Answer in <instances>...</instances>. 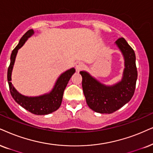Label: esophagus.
Wrapping results in <instances>:
<instances>
[{
    "label": "esophagus",
    "mask_w": 153,
    "mask_h": 153,
    "mask_svg": "<svg viewBox=\"0 0 153 153\" xmlns=\"http://www.w3.org/2000/svg\"><path fill=\"white\" fill-rule=\"evenodd\" d=\"M83 68H84V64L82 62H78L75 65V69L77 71H80Z\"/></svg>",
    "instance_id": "34e87169"
}]
</instances>
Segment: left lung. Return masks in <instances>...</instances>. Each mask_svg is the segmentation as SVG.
I'll return each mask as SVG.
<instances>
[{
    "instance_id": "left-lung-1",
    "label": "left lung",
    "mask_w": 153,
    "mask_h": 153,
    "mask_svg": "<svg viewBox=\"0 0 153 153\" xmlns=\"http://www.w3.org/2000/svg\"><path fill=\"white\" fill-rule=\"evenodd\" d=\"M115 44L122 53L124 69L121 80L106 85L87 71H80L82 86L88 107L100 114H111L128 103L134 94L138 77L136 54L125 39H118Z\"/></svg>"
}]
</instances>
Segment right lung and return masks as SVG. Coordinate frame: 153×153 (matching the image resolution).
Wrapping results in <instances>:
<instances>
[{"mask_svg": "<svg viewBox=\"0 0 153 153\" xmlns=\"http://www.w3.org/2000/svg\"><path fill=\"white\" fill-rule=\"evenodd\" d=\"M34 34V30H30L20 39L16 47L13 49L10 56V63L7 69V82H8L10 92L11 95L17 104L25 108L28 111L36 115H46L56 111L62 102L63 92L66 88L68 82L70 80L72 75L75 72L74 68L65 71L61 73L56 81L55 85L52 90L48 93L39 96L29 97L20 94L14 88L12 82V71L15 64V59L18 50L24 45L27 40Z\"/></svg>", "mask_w": 153, "mask_h": 153, "instance_id": "right-lung-1", "label": "right lung"}]
</instances>
